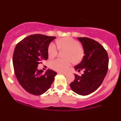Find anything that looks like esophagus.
Wrapping results in <instances>:
<instances>
[{
    "mask_svg": "<svg viewBox=\"0 0 121 121\" xmlns=\"http://www.w3.org/2000/svg\"><path fill=\"white\" fill-rule=\"evenodd\" d=\"M59 73H60L63 74H64V75H65V76L67 75V73H64V72H59Z\"/></svg>",
    "mask_w": 121,
    "mask_h": 121,
    "instance_id": "esophagus-1",
    "label": "esophagus"
}]
</instances>
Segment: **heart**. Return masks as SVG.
Here are the masks:
<instances>
[{
	"instance_id": "obj_1",
	"label": "heart",
	"mask_w": 121,
	"mask_h": 121,
	"mask_svg": "<svg viewBox=\"0 0 121 121\" xmlns=\"http://www.w3.org/2000/svg\"><path fill=\"white\" fill-rule=\"evenodd\" d=\"M57 47L60 50H66L64 53L65 59H56L50 62V67L55 71L63 72L71 65L72 60L79 63L84 57V50L80 47L79 42L71 37H65L56 41ZM58 48L54 43H50L48 47V54L50 58L57 55Z\"/></svg>"
}]
</instances>
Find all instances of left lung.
Listing matches in <instances>:
<instances>
[{"instance_id":"1","label":"left lung","mask_w":121,"mask_h":121,"mask_svg":"<svg viewBox=\"0 0 121 121\" xmlns=\"http://www.w3.org/2000/svg\"><path fill=\"white\" fill-rule=\"evenodd\" d=\"M82 43L84 54L80 64L74 67L76 71H84L70 84L71 90L78 95L85 96L99 87L106 76L108 56L106 50L99 42L88 37H78Z\"/></svg>"}]
</instances>
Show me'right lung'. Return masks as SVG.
<instances>
[{"mask_svg": "<svg viewBox=\"0 0 121 121\" xmlns=\"http://www.w3.org/2000/svg\"><path fill=\"white\" fill-rule=\"evenodd\" d=\"M56 37L36 34L19 42L15 47L13 64L15 75L27 92L40 95L50 88L57 73L47 70L43 73L38 65L48 58V47Z\"/></svg>", "mask_w": 121, "mask_h": 121, "instance_id": "obj_1", "label": "right lung"}]
</instances>
